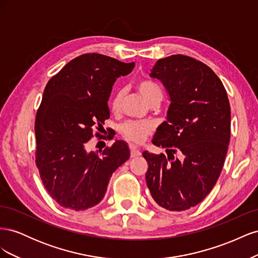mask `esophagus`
I'll return each instance as SVG.
<instances>
[{
    "label": "esophagus",
    "mask_w": 258,
    "mask_h": 258,
    "mask_svg": "<svg viewBox=\"0 0 258 258\" xmlns=\"http://www.w3.org/2000/svg\"><path fill=\"white\" fill-rule=\"evenodd\" d=\"M140 155H141V151L138 150V148H136L135 146L130 145V156H131V158L139 157Z\"/></svg>",
    "instance_id": "1"
}]
</instances>
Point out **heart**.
I'll return each mask as SVG.
<instances>
[{
  "mask_svg": "<svg viewBox=\"0 0 258 258\" xmlns=\"http://www.w3.org/2000/svg\"><path fill=\"white\" fill-rule=\"evenodd\" d=\"M136 88L140 93H141V96L150 105L154 103L159 104L160 101L162 100V97H163L162 89L160 86L156 83H153L150 81H140L136 84ZM123 97H124L123 89L116 90L111 100V110L113 112H117L119 110ZM152 130H153L152 123L147 121L129 120L127 122L122 123L120 126L121 136L126 139L127 141L135 144L143 143L147 139V137L151 135Z\"/></svg>",
  "mask_w": 258,
  "mask_h": 258,
  "instance_id": "heart-1",
  "label": "heart"
}]
</instances>
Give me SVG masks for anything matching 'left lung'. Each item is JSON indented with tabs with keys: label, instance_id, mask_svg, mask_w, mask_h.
Here are the masks:
<instances>
[{
	"label": "left lung",
	"instance_id": "8db88e82",
	"mask_svg": "<svg viewBox=\"0 0 258 258\" xmlns=\"http://www.w3.org/2000/svg\"><path fill=\"white\" fill-rule=\"evenodd\" d=\"M150 75L165 86L171 103L152 140L168 156L143 152L146 185L161 208L188 210L206 198L222 172L230 140L227 92L207 64L184 54L158 60Z\"/></svg>",
	"mask_w": 258,
	"mask_h": 258
}]
</instances>
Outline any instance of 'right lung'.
Instances as JSON below:
<instances>
[{
    "mask_svg": "<svg viewBox=\"0 0 258 258\" xmlns=\"http://www.w3.org/2000/svg\"><path fill=\"white\" fill-rule=\"evenodd\" d=\"M134 68L135 62L85 53L46 85L35 118V163L44 187L59 206L74 211L97 206L114 171L129 159V147L120 140L100 155L85 146L93 128L99 130L110 118L107 101L116 79Z\"/></svg>",
    "mask_w": 258,
    "mask_h": 258,
    "instance_id": "1",
    "label": "right lung"
}]
</instances>
